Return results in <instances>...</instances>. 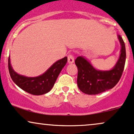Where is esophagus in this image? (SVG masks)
<instances>
[{"label": "esophagus", "instance_id": "34e87169", "mask_svg": "<svg viewBox=\"0 0 134 134\" xmlns=\"http://www.w3.org/2000/svg\"><path fill=\"white\" fill-rule=\"evenodd\" d=\"M74 61H75V59H74L73 56L72 54H69L68 56V62L69 64H72L73 63Z\"/></svg>", "mask_w": 134, "mask_h": 134}]
</instances>
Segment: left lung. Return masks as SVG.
Masks as SVG:
<instances>
[{"label":"left lung","mask_w":134,"mask_h":134,"mask_svg":"<svg viewBox=\"0 0 134 134\" xmlns=\"http://www.w3.org/2000/svg\"><path fill=\"white\" fill-rule=\"evenodd\" d=\"M120 44V56L115 64L110 70L96 69L84 56H78L75 60L78 68L77 84L83 93L88 95H97L111 89L120 79L126 59L125 46L123 39L118 34Z\"/></svg>","instance_id":"left-lung-1"}]
</instances>
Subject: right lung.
I'll return each instance as SVG.
<instances>
[{"label":"right lung","instance_id":"1","mask_svg":"<svg viewBox=\"0 0 134 134\" xmlns=\"http://www.w3.org/2000/svg\"><path fill=\"white\" fill-rule=\"evenodd\" d=\"M67 60L66 56L56 61L44 73L36 77L26 76L15 72L11 65L10 56L8 65L11 78L19 87L32 95H41L48 93L53 88L59 73L66 64Z\"/></svg>","mask_w":134,"mask_h":134}]
</instances>
